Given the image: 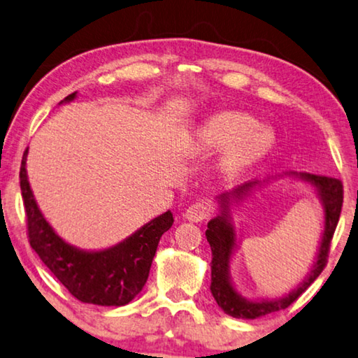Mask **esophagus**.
<instances>
[{"instance_id":"obj_1","label":"esophagus","mask_w":358,"mask_h":358,"mask_svg":"<svg viewBox=\"0 0 358 358\" xmlns=\"http://www.w3.org/2000/svg\"><path fill=\"white\" fill-rule=\"evenodd\" d=\"M211 211H213V206H211L210 201L198 200L195 203H192V205L187 208L185 217L189 219V221L201 222V221H205V219L211 216Z\"/></svg>"}]
</instances>
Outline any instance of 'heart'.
<instances>
[{
	"label": "heart",
	"instance_id": "b5f03b06",
	"mask_svg": "<svg viewBox=\"0 0 358 358\" xmlns=\"http://www.w3.org/2000/svg\"><path fill=\"white\" fill-rule=\"evenodd\" d=\"M206 150L229 147L224 155V166L238 173L262 160L273 145V134L262 128L250 115L238 112L217 113L203 126L198 134Z\"/></svg>",
	"mask_w": 358,
	"mask_h": 358
}]
</instances>
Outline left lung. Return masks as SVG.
I'll return each mask as SVG.
<instances>
[{"label": "left lung", "instance_id": "left-lung-1", "mask_svg": "<svg viewBox=\"0 0 358 358\" xmlns=\"http://www.w3.org/2000/svg\"><path fill=\"white\" fill-rule=\"evenodd\" d=\"M309 180L310 184L317 187L318 194H320L323 205H325V232H323L322 246L318 250V257L315 266H313L309 277L306 282L301 285L298 289L289 293L287 298L275 299V301H261V302H251L241 298V296L234 289L232 283L229 280V259L232 255V250L235 246V234L232 225L227 222L225 214L211 219L208 222L206 238L210 241L213 259H211V293L216 299L217 306L221 309L232 315L235 318H257L267 313L277 312L287 309L288 306L299 298L304 291L315 282V278L322 273L328 262L329 246H331V240L336 230V225L341 216V208H343V198H344V189L343 182L336 178H329V176H318V174H302ZM257 182H248L243 185H238L230 194L221 195L222 206L227 208V203L230 196L240 198L245 195L252 185ZM225 213V210H224Z\"/></svg>", "mask_w": 358, "mask_h": 358}]
</instances>
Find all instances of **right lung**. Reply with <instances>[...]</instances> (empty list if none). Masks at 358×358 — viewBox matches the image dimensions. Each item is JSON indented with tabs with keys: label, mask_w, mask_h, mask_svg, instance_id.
Instances as JSON below:
<instances>
[{
	"label": "right lung",
	"mask_w": 358,
	"mask_h": 358,
	"mask_svg": "<svg viewBox=\"0 0 358 358\" xmlns=\"http://www.w3.org/2000/svg\"><path fill=\"white\" fill-rule=\"evenodd\" d=\"M76 92L65 97L71 101ZM25 148L20 163V190L25 206L30 246L69 293L96 306H124L144 288L158 241L174 222L171 211L145 224L113 248L86 252L65 243L38 210L25 169Z\"/></svg>",
	"instance_id": "1"
}]
</instances>
